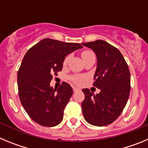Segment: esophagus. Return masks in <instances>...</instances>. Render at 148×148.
Instances as JSON below:
<instances>
[{
    "label": "esophagus",
    "instance_id": "34e87169",
    "mask_svg": "<svg viewBox=\"0 0 148 148\" xmlns=\"http://www.w3.org/2000/svg\"><path fill=\"white\" fill-rule=\"evenodd\" d=\"M79 90H80V89L78 88V87H73V91H74V92H77V91H79Z\"/></svg>",
    "mask_w": 148,
    "mask_h": 148
}]
</instances>
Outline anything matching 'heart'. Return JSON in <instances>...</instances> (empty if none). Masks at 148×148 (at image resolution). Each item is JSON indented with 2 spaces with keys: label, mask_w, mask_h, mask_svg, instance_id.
<instances>
[{
  "label": "heart",
  "mask_w": 148,
  "mask_h": 148,
  "mask_svg": "<svg viewBox=\"0 0 148 148\" xmlns=\"http://www.w3.org/2000/svg\"><path fill=\"white\" fill-rule=\"evenodd\" d=\"M92 56H95V55H94V53H92V52L89 50L84 51V52H83L82 54V58H83L84 60H85L87 58H88V57ZM70 59V55H68V56H66V57H65L64 59V61H63V65H64V66H66L68 63H69ZM70 78H71V80L73 81V82H74V83L76 84H81L82 82V80H83V78L81 76H78V75L71 76L70 77Z\"/></svg>",
  "instance_id": "heart-1"
}]
</instances>
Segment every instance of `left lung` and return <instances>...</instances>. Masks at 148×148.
I'll return each mask as SVG.
<instances>
[{
  "label": "left lung",
  "instance_id": "obj_1",
  "mask_svg": "<svg viewBox=\"0 0 148 148\" xmlns=\"http://www.w3.org/2000/svg\"><path fill=\"white\" fill-rule=\"evenodd\" d=\"M97 57L93 86L100 89L94 95L83 89L85 98L82 108L84 119L92 125L102 127L113 123L122 113L130 91V73L122 54L102 40L84 43Z\"/></svg>",
  "mask_w": 148,
  "mask_h": 148
}]
</instances>
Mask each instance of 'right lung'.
I'll return each instance as SVG.
<instances>
[{"label": "right lung", "mask_w": 148, "mask_h": 148, "mask_svg": "<svg viewBox=\"0 0 148 148\" xmlns=\"http://www.w3.org/2000/svg\"><path fill=\"white\" fill-rule=\"evenodd\" d=\"M82 48L77 43L44 38L25 54L18 72V95L23 108L35 122L45 127L58 125L73 93L62 82L58 89L49 86L53 75L61 71L66 55Z\"/></svg>", "instance_id": "obj_1"}]
</instances>
